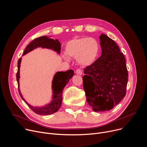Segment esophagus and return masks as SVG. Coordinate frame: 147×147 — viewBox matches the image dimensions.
I'll return each mask as SVG.
<instances>
[{
  "label": "esophagus",
  "mask_w": 147,
  "mask_h": 147,
  "mask_svg": "<svg viewBox=\"0 0 147 147\" xmlns=\"http://www.w3.org/2000/svg\"><path fill=\"white\" fill-rule=\"evenodd\" d=\"M76 74H77L78 75L81 76V75H82V70H81V69H78L76 70Z\"/></svg>",
  "instance_id": "esophagus-1"
}]
</instances>
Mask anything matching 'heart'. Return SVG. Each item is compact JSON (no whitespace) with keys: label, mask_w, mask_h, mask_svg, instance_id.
<instances>
[{"label":"heart","mask_w":147,"mask_h":147,"mask_svg":"<svg viewBox=\"0 0 147 147\" xmlns=\"http://www.w3.org/2000/svg\"><path fill=\"white\" fill-rule=\"evenodd\" d=\"M99 51L98 42L93 38H74L66 44L65 52L72 57H76L78 63L82 66H88L96 60ZM66 59L68 57L64 56Z\"/></svg>","instance_id":"obj_1"}]
</instances>
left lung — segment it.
<instances>
[{
	"label": "left lung",
	"instance_id": "1",
	"mask_svg": "<svg viewBox=\"0 0 147 147\" xmlns=\"http://www.w3.org/2000/svg\"><path fill=\"white\" fill-rule=\"evenodd\" d=\"M102 55L86 67L82 77L87 101L95 112L112 109L125 96L128 81L125 59L115 42L99 36Z\"/></svg>",
	"mask_w": 147,
	"mask_h": 147
}]
</instances>
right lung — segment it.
<instances>
[{"label": "right lung", "mask_w": 147, "mask_h": 147, "mask_svg": "<svg viewBox=\"0 0 147 147\" xmlns=\"http://www.w3.org/2000/svg\"><path fill=\"white\" fill-rule=\"evenodd\" d=\"M37 47L48 48L56 51L58 53H60L61 46L60 43L57 39L54 40L49 38L47 36L36 38L32 40L27 46L23 55H26ZM22 58H20L18 61V70L16 74V80L19 88V78H20V67ZM74 71L69 70L65 72L59 71L56 73L52 81V90L53 91V100L48 105L42 108H34L30 105L23 98L18 88L19 94L23 100L27 103L29 108L35 113L40 115H48L57 112L60 108L62 102V93L66 85L68 83L70 79L73 76Z\"/></svg>", "instance_id": "1"}]
</instances>
